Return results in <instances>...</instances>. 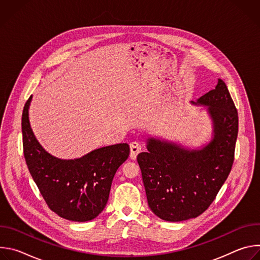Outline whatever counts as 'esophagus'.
<instances>
[{
	"label": "esophagus",
	"instance_id": "1",
	"mask_svg": "<svg viewBox=\"0 0 260 260\" xmlns=\"http://www.w3.org/2000/svg\"><path fill=\"white\" fill-rule=\"evenodd\" d=\"M131 158L132 159H136L137 158V155L141 152L142 150V146L139 142L137 141H134L132 142L131 144Z\"/></svg>",
	"mask_w": 260,
	"mask_h": 260
}]
</instances>
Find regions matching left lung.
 Instances as JSON below:
<instances>
[{
	"label": "left lung",
	"mask_w": 260,
	"mask_h": 260,
	"mask_svg": "<svg viewBox=\"0 0 260 260\" xmlns=\"http://www.w3.org/2000/svg\"><path fill=\"white\" fill-rule=\"evenodd\" d=\"M191 103L207 106L213 123L210 143L201 149H188L149 138L148 152L137 157L149 208L171 222L204 213L228 179L235 158L239 117L224 81L218 79L215 89Z\"/></svg>",
	"instance_id": "obj_1"
}]
</instances>
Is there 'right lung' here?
<instances>
[{"mask_svg": "<svg viewBox=\"0 0 260 260\" xmlns=\"http://www.w3.org/2000/svg\"><path fill=\"white\" fill-rule=\"evenodd\" d=\"M30 101L31 95L23 108L21 131L25 162L35 183L58 216L78 222L92 220L107 205L114 175L129 155L128 144L102 147L75 159L52 156L30 128Z\"/></svg>", "mask_w": 260, "mask_h": 260, "instance_id": "add662e5", "label": "right lung"}]
</instances>
